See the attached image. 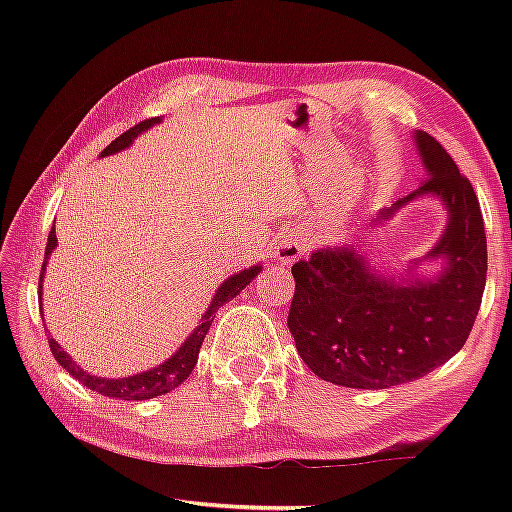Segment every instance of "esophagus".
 Returning <instances> with one entry per match:
<instances>
[{
  "label": "esophagus",
  "instance_id": "1",
  "mask_svg": "<svg viewBox=\"0 0 512 512\" xmlns=\"http://www.w3.org/2000/svg\"><path fill=\"white\" fill-rule=\"evenodd\" d=\"M305 246H307L305 237H300V235H296V232H291V235H284V237L277 239L275 257L280 259L282 264H293V262H298L302 255H305Z\"/></svg>",
  "mask_w": 512,
  "mask_h": 512
}]
</instances>
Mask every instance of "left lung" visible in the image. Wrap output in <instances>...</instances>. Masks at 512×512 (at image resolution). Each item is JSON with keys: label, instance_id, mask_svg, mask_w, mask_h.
<instances>
[{"label": "left lung", "instance_id": "8db88e82", "mask_svg": "<svg viewBox=\"0 0 512 512\" xmlns=\"http://www.w3.org/2000/svg\"><path fill=\"white\" fill-rule=\"evenodd\" d=\"M415 140L427 178L395 207L422 194L443 198L449 223L429 253L447 257L443 275L400 287L352 248L318 250L291 266L289 332L311 372L336 386L377 391L424 377L463 348L479 314L488 273L479 198L436 137L418 131Z\"/></svg>", "mask_w": 512, "mask_h": 512}]
</instances>
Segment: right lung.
Instances as JSON below:
<instances>
[{
    "label": "right lung",
    "instance_id": "add662e5",
    "mask_svg": "<svg viewBox=\"0 0 512 512\" xmlns=\"http://www.w3.org/2000/svg\"><path fill=\"white\" fill-rule=\"evenodd\" d=\"M158 121H160L158 117L144 119L137 126L128 128L126 133H121L117 140H112L106 146V149L101 151V158H103V155L117 153L121 149H126V146H131V142L135 140L137 135L146 131L149 126L158 124ZM56 244H58L56 230H51L49 239H47V248H45V262H42V273H45V264H47L49 255H51V250L56 248ZM42 273H40V282H38L40 289H42ZM257 273H259V266H253V268H248V271H241L237 275H232L230 280H225L219 287V291H216V296L212 298L210 309L205 311L201 325H198L192 332V336H189V339L183 343V348L173 354L171 359L164 361L162 366L153 368V370L140 372V375H135V377L106 379V377H94V375H88V372H83L72 359L67 357V352L60 348V345L54 339H49L51 354H54V359L60 363V366H63L74 379H79L83 386H88L90 391H97L101 395L112 397V400H115V397H119V400H151V397L164 395V393L173 391V388H178L189 375H192V370L196 366V359H198V350H201L207 329H210V325H212L216 309L225 305V302H230L241 289H246L248 284L253 282V277Z\"/></svg>",
    "mask_w": 512,
    "mask_h": 512
}]
</instances>
